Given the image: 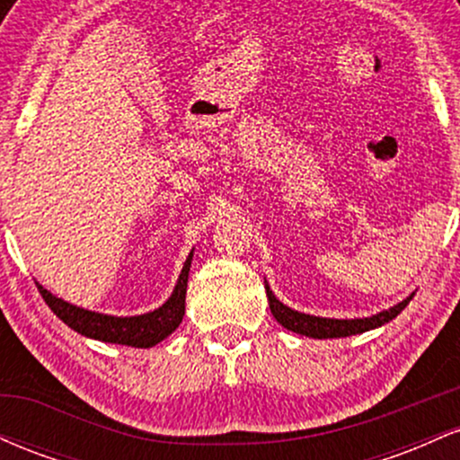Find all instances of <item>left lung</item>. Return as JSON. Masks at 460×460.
Here are the masks:
<instances>
[{
	"mask_svg": "<svg viewBox=\"0 0 460 460\" xmlns=\"http://www.w3.org/2000/svg\"><path fill=\"white\" fill-rule=\"evenodd\" d=\"M268 294V305H270L272 315L281 326L288 331L300 332V335L315 337V340H331V337H348V335H358V332H366L376 329V326L387 324L389 320H394L395 315L402 311L406 305L411 303L413 294L409 298L398 303L395 307L381 311V314L372 315V318H355V320H335V318H320V315H309L300 314V311L289 309L288 305H283L281 300L272 294V289L266 285Z\"/></svg>",
	"mask_w": 460,
	"mask_h": 460,
	"instance_id": "1",
	"label": "left lung"
}]
</instances>
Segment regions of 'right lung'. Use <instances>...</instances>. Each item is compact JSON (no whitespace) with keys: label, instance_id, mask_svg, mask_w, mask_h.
Wrapping results in <instances>:
<instances>
[{"label":"right lung","instance_id":"right-lung-1","mask_svg":"<svg viewBox=\"0 0 460 460\" xmlns=\"http://www.w3.org/2000/svg\"><path fill=\"white\" fill-rule=\"evenodd\" d=\"M192 263V252L188 255L183 270L179 274V281L172 289L171 298L162 305L160 309L149 311L142 315H131V318H116V315H103L97 311H88L77 307V305L66 303V300L54 296L47 292L43 285H39L40 296L49 305V309L71 326L73 331L91 337V340L108 341V344H123L134 348H151L166 340L172 331L181 324L183 314H186V288L188 272Z\"/></svg>","mask_w":460,"mask_h":460}]
</instances>
